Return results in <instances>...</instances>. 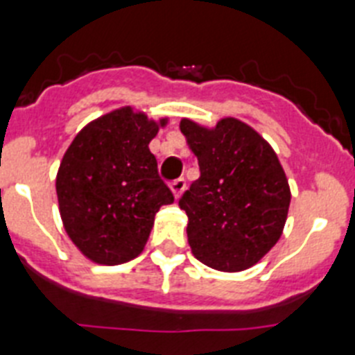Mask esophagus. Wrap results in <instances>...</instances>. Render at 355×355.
<instances>
[{
	"mask_svg": "<svg viewBox=\"0 0 355 355\" xmlns=\"http://www.w3.org/2000/svg\"><path fill=\"white\" fill-rule=\"evenodd\" d=\"M169 187L173 191L175 198H178L184 193V189H186V180L184 178H175V180L169 182Z\"/></svg>",
	"mask_w": 355,
	"mask_h": 355,
	"instance_id": "1",
	"label": "esophagus"
}]
</instances>
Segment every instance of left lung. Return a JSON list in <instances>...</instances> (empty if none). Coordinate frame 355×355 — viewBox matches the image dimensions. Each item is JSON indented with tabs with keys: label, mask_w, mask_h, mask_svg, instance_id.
<instances>
[{
	"label": "left lung",
	"mask_w": 355,
	"mask_h": 355,
	"mask_svg": "<svg viewBox=\"0 0 355 355\" xmlns=\"http://www.w3.org/2000/svg\"><path fill=\"white\" fill-rule=\"evenodd\" d=\"M180 130L200 166V178L178 200L189 220L191 250L214 270L254 266L279 241L291 200L275 152L234 118L214 130L182 119Z\"/></svg>",
	"instance_id": "left-lung-1"
}]
</instances>
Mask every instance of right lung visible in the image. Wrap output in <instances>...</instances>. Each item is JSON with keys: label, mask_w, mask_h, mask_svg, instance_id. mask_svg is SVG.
I'll return each mask as SVG.
<instances>
[{"label": "right lung", "mask_w": 355, "mask_h": 355, "mask_svg": "<svg viewBox=\"0 0 355 355\" xmlns=\"http://www.w3.org/2000/svg\"><path fill=\"white\" fill-rule=\"evenodd\" d=\"M157 132L155 121L126 107L92 121L67 148L57 175L60 216L94 263L112 266L137 257L155 212L175 200L148 148Z\"/></svg>", "instance_id": "1"}]
</instances>
